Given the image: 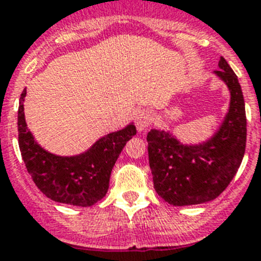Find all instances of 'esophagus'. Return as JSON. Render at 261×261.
Masks as SVG:
<instances>
[{
	"label": "esophagus",
	"mask_w": 261,
	"mask_h": 261,
	"mask_svg": "<svg viewBox=\"0 0 261 261\" xmlns=\"http://www.w3.org/2000/svg\"><path fill=\"white\" fill-rule=\"evenodd\" d=\"M151 113L147 109H142L136 114V125H137L138 132H145L151 123Z\"/></svg>",
	"instance_id": "34e87169"
}]
</instances>
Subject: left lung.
<instances>
[{"label": "left lung", "instance_id": "left-lung-1", "mask_svg": "<svg viewBox=\"0 0 261 261\" xmlns=\"http://www.w3.org/2000/svg\"><path fill=\"white\" fill-rule=\"evenodd\" d=\"M214 74L229 89V108L217 132L201 143H183L169 130L151 129L148 161L158 195L173 206L209 202L237 173L246 147V113L238 78L224 58Z\"/></svg>", "mask_w": 261, "mask_h": 261}]
</instances>
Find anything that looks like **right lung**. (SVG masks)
<instances>
[{"label":"right lung","instance_id":"add662e5","mask_svg":"<svg viewBox=\"0 0 261 261\" xmlns=\"http://www.w3.org/2000/svg\"><path fill=\"white\" fill-rule=\"evenodd\" d=\"M25 96L24 89L17 111V130L21 158L33 182L56 202L83 207L95 205L108 192L111 170L126 141L137 133L135 124L103 136L79 155H55L37 143L27 126Z\"/></svg>","mask_w":261,"mask_h":261}]
</instances>
